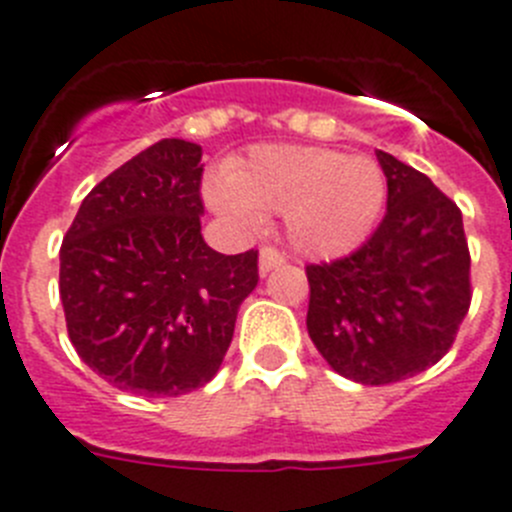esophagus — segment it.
<instances>
[{"instance_id":"esophagus-1","label":"esophagus","mask_w":512,"mask_h":512,"mask_svg":"<svg viewBox=\"0 0 512 512\" xmlns=\"http://www.w3.org/2000/svg\"><path fill=\"white\" fill-rule=\"evenodd\" d=\"M285 262V255L280 250H275V247H262L260 250V273L267 275L273 267L283 265Z\"/></svg>"}]
</instances>
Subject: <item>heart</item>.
Masks as SVG:
<instances>
[{
  "label": "heart",
  "instance_id": "heart-1",
  "mask_svg": "<svg viewBox=\"0 0 512 512\" xmlns=\"http://www.w3.org/2000/svg\"><path fill=\"white\" fill-rule=\"evenodd\" d=\"M206 199L222 214L260 224L262 214H288L290 242L306 255L354 250L375 227L385 201L380 165L326 147L267 145L214 178Z\"/></svg>",
  "mask_w": 512,
  "mask_h": 512
}]
</instances>
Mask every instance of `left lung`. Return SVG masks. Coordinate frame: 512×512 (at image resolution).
<instances>
[{
	"mask_svg": "<svg viewBox=\"0 0 512 512\" xmlns=\"http://www.w3.org/2000/svg\"><path fill=\"white\" fill-rule=\"evenodd\" d=\"M388 211L354 252L306 265L308 336L339 375L388 385L436 365L472 303L462 211L431 178L377 150Z\"/></svg>",
	"mask_w": 512,
	"mask_h": 512,
	"instance_id": "obj_1",
	"label": "left lung"
}]
</instances>
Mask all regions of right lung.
Listing matches in <instances>:
<instances>
[{
    "label": "right lung",
    "instance_id": "right-lung-1",
    "mask_svg": "<svg viewBox=\"0 0 512 512\" xmlns=\"http://www.w3.org/2000/svg\"><path fill=\"white\" fill-rule=\"evenodd\" d=\"M201 147L160 140L89 191L61 245V301L78 357L114 388H204L255 290L257 250L201 237Z\"/></svg>",
    "mask_w": 512,
    "mask_h": 512
}]
</instances>
